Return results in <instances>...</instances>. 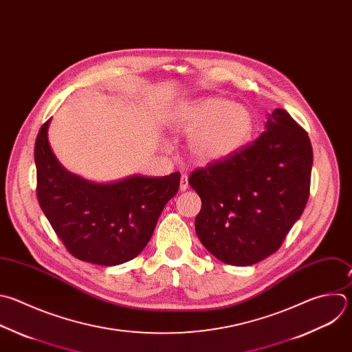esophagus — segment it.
Instances as JSON below:
<instances>
[{"mask_svg": "<svg viewBox=\"0 0 352 352\" xmlns=\"http://www.w3.org/2000/svg\"><path fill=\"white\" fill-rule=\"evenodd\" d=\"M189 188V182H188V177L186 175H182L181 177V182H179V189L184 192Z\"/></svg>", "mask_w": 352, "mask_h": 352, "instance_id": "34e87169", "label": "esophagus"}]
</instances>
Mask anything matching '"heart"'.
Instances as JSON below:
<instances>
[{"label":"heart","instance_id":"obj_1","mask_svg":"<svg viewBox=\"0 0 352 352\" xmlns=\"http://www.w3.org/2000/svg\"><path fill=\"white\" fill-rule=\"evenodd\" d=\"M167 124L188 135V152L200 164L222 162L250 140L254 117L249 107L223 98L186 100L167 116Z\"/></svg>","mask_w":352,"mask_h":352}]
</instances>
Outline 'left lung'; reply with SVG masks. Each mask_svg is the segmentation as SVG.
<instances>
[{"label": "left lung", "mask_w": 352, "mask_h": 352, "mask_svg": "<svg viewBox=\"0 0 352 352\" xmlns=\"http://www.w3.org/2000/svg\"><path fill=\"white\" fill-rule=\"evenodd\" d=\"M311 168L307 133L286 110L275 109L253 144L190 174L189 185L201 199L195 219L201 245L236 267L278 252L305 208Z\"/></svg>", "instance_id": "8db88e82"}]
</instances>
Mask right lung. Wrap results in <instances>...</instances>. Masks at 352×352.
I'll list each match as a JSON object with an SVG mask.
<instances>
[{"instance_id":"obj_1","label":"right lung","mask_w":352,"mask_h":352,"mask_svg":"<svg viewBox=\"0 0 352 352\" xmlns=\"http://www.w3.org/2000/svg\"><path fill=\"white\" fill-rule=\"evenodd\" d=\"M50 123L37 135L34 162L38 203L55 233L81 261L113 267L135 258L177 195L181 174L131 175L107 184L84 179L58 162L48 142Z\"/></svg>"}]
</instances>
